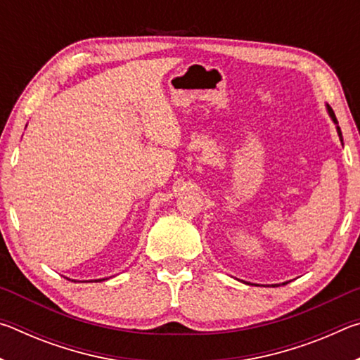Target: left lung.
<instances>
[{
  "instance_id": "left-lung-1",
  "label": "left lung",
  "mask_w": 360,
  "mask_h": 360,
  "mask_svg": "<svg viewBox=\"0 0 360 360\" xmlns=\"http://www.w3.org/2000/svg\"><path fill=\"white\" fill-rule=\"evenodd\" d=\"M328 108V114H330V117L333 119V122L335 124H338V120H337V117H335V112L332 111V108L330 106H327ZM337 131H338V135H340V139H341V143H343V138H341V130H340V127L337 125ZM285 284V283H284Z\"/></svg>"
}]
</instances>
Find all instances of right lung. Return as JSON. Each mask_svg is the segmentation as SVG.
Listing matches in <instances>:
<instances>
[{"mask_svg": "<svg viewBox=\"0 0 360 360\" xmlns=\"http://www.w3.org/2000/svg\"><path fill=\"white\" fill-rule=\"evenodd\" d=\"M96 281H103V279H96Z\"/></svg>", "mask_w": 360, "mask_h": 360, "instance_id": "right-lung-1", "label": "right lung"}]
</instances>
